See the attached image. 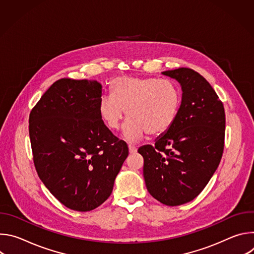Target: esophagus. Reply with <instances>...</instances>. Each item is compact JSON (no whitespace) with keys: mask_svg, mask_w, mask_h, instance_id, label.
I'll return each instance as SVG.
<instances>
[{"mask_svg":"<svg viewBox=\"0 0 254 254\" xmlns=\"http://www.w3.org/2000/svg\"><path fill=\"white\" fill-rule=\"evenodd\" d=\"M128 150H129V153L130 154H135L137 149L135 146H132V144H128Z\"/></svg>","mask_w":254,"mask_h":254,"instance_id":"esophagus-1","label":"esophagus"}]
</instances>
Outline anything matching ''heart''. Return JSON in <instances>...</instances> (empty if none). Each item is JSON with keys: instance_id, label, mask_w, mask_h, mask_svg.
<instances>
[{"instance_id": "1", "label": "heart", "mask_w": 254, "mask_h": 254, "mask_svg": "<svg viewBox=\"0 0 254 254\" xmlns=\"http://www.w3.org/2000/svg\"><path fill=\"white\" fill-rule=\"evenodd\" d=\"M110 95L100 97L97 110L111 129H118L127 114L124 137L129 141L142 138L147 132L157 135L167 131L176 122L182 93L178 85L156 77L119 76L111 81Z\"/></svg>"}]
</instances>
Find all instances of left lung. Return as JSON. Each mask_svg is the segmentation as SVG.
Instances as JSON below:
<instances>
[{
	"mask_svg": "<svg viewBox=\"0 0 254 254\" xmlns=\"http://www.w3.org/2000/svg\"><path fill=\"white\" fill-rule=\"evenodd\" d=\"M182 88L175 124L155 142L138 149L149 193L161 203L178 206L192 201L219 166L224 149V106L210 83L190 68L162 72Z\"/></svg>",
	"mask_w": 254,
	"mask_h": 254,
	"instance_id": "left-lung-1",
	"label": "left lung"
}]
</instances>
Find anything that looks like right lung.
<instances>
[{"label": "right lung", "mask_w": 254, "mask_h": 254, "mask_svg": "<svg viewBox=\"0 0 254 254\" xmlns=\"http://www.w3.org/2000/svg\"><path fill=\"white\" fill-rule=\"evenodd\" d=\"M96 80L54 82L29 117L33 160L40 180L69 209L86 212L111 196L128 155L124 140L108 129L97 105Z\"/></svg>", "instance_id": "1"}]
</instances>
